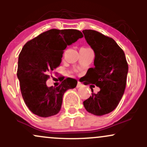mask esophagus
<instances>
[{"label":"esophagus","instance_id":"34e87169","mask_svg":"<svg viewBox=\"0 0 147 147\" xmlns=\"http://www.w3.org/2000/svg\"><path fill=\"white\" fill-rule=\"evenodd\" d=\"M82 86H83V84H82V83H81V82H77V88H80V87H82Z\"/></svg>","mask_w":147,"mask_h":147}]
</instances>
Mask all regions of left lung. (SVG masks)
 I'll return each instance as SVG.
<instances>
[{
	"instance_id": "obj_1",
	"label": "left lung",
	"mask_w": 147,
	"mask_h": 147,
	"mask_svg": "<svg viewBox=\"0 0 147 147\" xmlns=\"http://www.w3.org/2000/svg\"><path fill=\"white\" fill-rule=\"evenodd\" d=\"M87 43L95 52L94 68L88 70L84 84L91 83L100 88L84 102L88 112L104 115L117 107L124 95L128 66L124 52L109 36L92 30L82 31Z\"/></svg>"
}]
</instances>
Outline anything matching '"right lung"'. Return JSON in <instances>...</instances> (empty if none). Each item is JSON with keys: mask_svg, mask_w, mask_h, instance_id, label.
<instances>
[{"mask_svg": "<svg viewBox=\"0 0 147 147\" xmlns=\"http://www.w3.org/2000/svg\"><path fill=\"white\" fill-rule=\"evenodd\" d=\"M84 36L77 30L52 29L25 43L18 61L17 77L23 100L34 115L53 116L61 108L64 92L76 87L75 79H64L57 87H48V74L59 66L63 50Z\"/></svg>", "mask_w": 147, "mask_h": 147, "instance_id": "obj_1", "label": "right lung"}]
</instances>
